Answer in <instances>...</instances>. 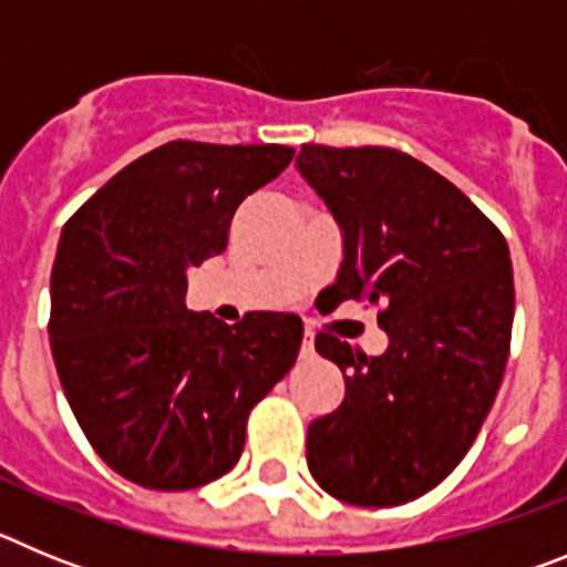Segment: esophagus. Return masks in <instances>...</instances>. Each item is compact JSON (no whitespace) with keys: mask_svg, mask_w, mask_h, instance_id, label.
I'll return each instance as SVG.
<instances>
[{"mask_svg":"<svg viewBox=\"0 0 567 567\" xmlns=\"http://www.w3.org/2000/svg\"><path fill=\"white\" fill-rule=\"evenodd\" d=\"M315 354V340H312V334L307 332V338H303V343H300V358L307 360V358H312Z\"/></svg>","mask_w":567,"mask_h":567,"instance_id":"obj_1","label":"esophagus"}]
</instances>
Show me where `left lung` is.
<instances>
[{"instance_id":"left-lung-1","label":"left lung","mask_w":567,"mask_h":567,"mask_svg":"<svg viewBox=\"0 0 567 567\" xmlns=\"http://www.w3.org/2000/svg\"><path fill=\"white\" fill-rule=\"evenodd\" d=\"M300 175L343 229L334 303L378 307V358L318 332L346 398L312 420L307 463L332 497L389 508L443 483L488 417L514 323L503 233L449 178L392 147L303 144Z\"/></svg>"}]
</instances>
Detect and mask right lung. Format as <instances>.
Returning <instances> with one entry per match:
<instances>
[{
  "label": "right lung",
  "instance_id": "1",
  "mask_svg": "<svg viewBox=\"0 0 567 567\" xmlns=\"http://www.w3.org/2000/svg\"><path fill=\"white\" fill-rule=\"evenodd\" d=\"M284 144L167 142L115 173L64 224L50 275V349L99 457L153 491L238 463L255 403L298 358L303 320L189 312L187 269L221 255L240 202L278 178Z\"/></svg>",
  "mask_w": 567,
  "mask_h": 567
}]
</instances>
